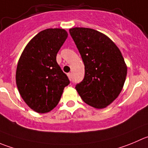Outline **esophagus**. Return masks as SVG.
<instances>
[{"label":"esophagus","mask_w":148,"mask_h":148,"mask_svg":"<svg viewBox=\"0 0 148 148\" xmlns=\"http://www.w3.org/2000/svg\"><path fill=\"white\" fill-rule=\"evenodd\" d=\"M67 76H68L70 81H71V80H72V74H71V73H67Z\"/></svg>","instance_id":"obj_1"}]
</instances>
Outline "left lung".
Returning <instances> with one entry per match:
<instances>
[{
	"instance_id": "left-lung-1",
	"label": "left lung",
	"mask_w": 148,
	"mask_h": 148,
	"mask_svg": "<svg viewBox=\"0 0 148 148\" xmlns=\"http://www.w3.org/2000/svg\"><path fill=\"white\" fill-rule=\"evenodd\" d=\"M69 32L85 66L84 80L75 89L90 106L106 108L119 97L126 80L127 67L121 52L97 30L74 27Z\"/></svg>"
}]
</instances>
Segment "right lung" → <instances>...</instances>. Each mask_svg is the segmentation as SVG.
<instances>
[{"label": "right lung", "instance_id": "1", "mask_svg": "<svg viewBox=\"0 0 148 148\" xmlns=\"http://www.w3.org/2000/svg\"><path fill=\"white\" fill-rule=\"evenodd\" d=\"M67 38L64 29H44L27 43L19 58L16 86L25 103L36 112L45 113L54 109L70 84L56 60Z\"/></svg>", "mask_w": 148, "mask_h": 148}]
</instances>
